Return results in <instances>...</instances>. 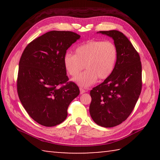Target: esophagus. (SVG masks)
Here are the masks:
<instances>
[{"label":"esophagus","mask_w":160,"mask_h":160,"mask_svg":"<svg viewBox=\"0 0 160 160\" xmlns=\"http://www.w3.org/2000/svg\"><path fill=\"white\" fill-rule=\"evenodd\" d=\"M80 94H83V93L85 92L86 90H84L82 88H80Z\"/></svg>","instance_id":"obj_1"}]
</instances>
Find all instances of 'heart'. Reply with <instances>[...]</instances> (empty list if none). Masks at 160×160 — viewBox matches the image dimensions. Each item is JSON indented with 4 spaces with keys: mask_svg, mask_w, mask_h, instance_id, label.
Returning <instances> with one entry per match:
<instances>
[{
    "mask_svg": "<svg viewBox=\"0 0 160 160\" xmlns=\"http://www.w3.org/2000/svg\"><path fill=\"white\" fill-rule=\"evenodd\" d=\"M118 58V50L112 42L91 40L75 49V54L68 52L64 56V66L71 76L76 75L84 66L87 70L75 78L81 87H88L97 78L104 80L112 73Z\"/></svg>",
    "mask_w": 160,
    "mask_h": 160,
    "instance_id": "b5f03b06",
    "label": "heart"
}]
</instances>
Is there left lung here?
<instances>
[{
  "instance_id": "8db88e82",
  "label": "left lung",
  "mask_w": 160,
  "mask_h": 160,
  "mask_svg": "<svg viewBox=\"0 0 160 160\" xmlns=\"http://www.w3.org/2000/svg\"><path fill=\"white\" fill-rule=\"evenodd\" d=\"M112 37L118 58L112 73L90 91V113L97 125L111 128L131 114L142 90V65L139 53L122 32L100 31Z\"/></svg>"
}]
</instances>
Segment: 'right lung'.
Wrapping results in <instances>:
<instances>
[{
	"label": "right lung",
	"instance_id": "1",
	"mask_svg": "<svg viewBox=\"0 0 160 160\" xmlns=\"http://www.w3.org/2000/svg\"><path fill=\"white\" fill-rule=\"evenodd\" d=\"M80 37L70 31H50L29 43L22 54L18 97L29 116L42 126L63 122L70 102L79 95L78 85L68 81L63 58Z\"/></svg>",
	"mask_w": 160,
	"mask_h": 160
}]
</instances>
